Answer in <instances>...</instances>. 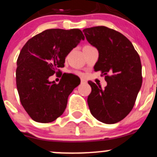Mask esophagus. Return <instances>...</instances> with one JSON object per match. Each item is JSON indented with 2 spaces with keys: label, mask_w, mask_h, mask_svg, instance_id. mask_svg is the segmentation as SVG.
<instances>
[{
  "label": "esophagus",
  "mask_w": 157,
  "mask_h": 157,
  "mask_svg": "<svg viewBox=\"0 0 157 157\" xmlns=\"http://www.w3.org/2000/svg\"><path fill=\"white\" fill-rule=\"evenodd\" d=\"M86 80H85V79H84V78H81V83L82 84H85L86 83Z\"/></svg>",
  "instance_id": "obj_1"
}]
</instances>
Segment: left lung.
<instances>
[{
	"instance_id": "left-lung-1",
	"label": "left lung",
	"mask_w": 157,
	"mask_h": 157,
	"mask_svg": "<svg viewBox=\"0 0 157 157\" xmlns=\"http://www.w3.org/2000/svg\"><path fill=\"white\" fill-rule=\"evenodd\" d=\"M83 33L98 50L94 71H101L107 82L105 88L88 82L91 87L89 110L102 123H117L133 109L142 85L140 59L131 42L114 29L99 26L84 29Z\"/></svg>"
}]
</instances>
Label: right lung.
Returning <instances> with one entry per match:
<instances>
[{
    "label": "right lung",
    "mask_w": 157,
    "mask_h": 157,
    "mask_svg": "<svg viewBox=\"0 0 157 157\" xmlns=\"http://www.w3.org/2000/svg\"><path fill=\"white\" fill-rule=\"evenodd\" d=\"M84 40L78 29H49L29 39L22 48L17 61V88L21 105L33 121L49 123L63 114L80 79L63 74L56 84L49 78L60 72L68 54Z\"/></svg>",
    "instance_id": "right-lung-1"
}]
</instances>
